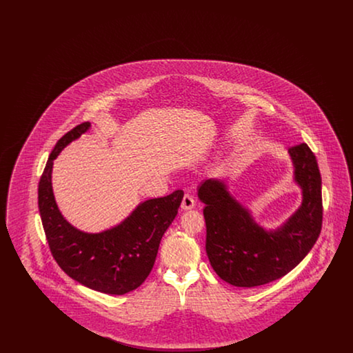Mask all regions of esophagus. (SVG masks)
<instances>
[{
	"label": "esophagus",
	"instance_id": "esophagus-1",
	"mask_svg": "<svg viewBox=\"0 0 353 353\" xmlns=\"http://www.w3.org/2000/svg\"><path fill=\"white\" fill-rule=\"evenodd\" d=\"M194 205H196V201H194V199L192 197V194L185 193L184 197H183V201H181V208L185 209V210H188V209L194 208Z\"/></svg>",
	"mask_w": 353,
	"mask_h": 353
}]
</instances>
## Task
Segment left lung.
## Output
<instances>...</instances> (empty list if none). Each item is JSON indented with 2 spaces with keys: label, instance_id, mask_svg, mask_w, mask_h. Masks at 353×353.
Returning a JSON list of instances; mask_svg holds the SVG:
<instances>
[{
  "label": "left lung",
  "instance_id": "left-lung-1",
  "mask_svg": "<svg viewBox=\"0 0 353 353\" xmlns=\"http://www.w3.org/2000/svg\"><path fill=\"white\" fill-rule=\"evenodd\" d=\"M295 181L302 186L299 210L274 232L252 221L223 183L205 180L199 199L205 203L206 254L221 279L236 287H256L276 281L310 252L323 223L321 176L314 152L305 143L288 148Z\"/></svg>",
  "mask_w": 353,
  "mask_h": 353
}]
</instances>
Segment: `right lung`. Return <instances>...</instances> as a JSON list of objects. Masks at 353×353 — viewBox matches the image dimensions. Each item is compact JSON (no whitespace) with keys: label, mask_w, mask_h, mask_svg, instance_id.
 Here are the masks:
<instances>
[{"label":"right lung","mask_w":353,"mask_h":353,"mask_svg":"<svg viewBox=\"0 0 353 353\" xmlns=\"http://www.w3.org/2000/svg\"><path fill=\"white\" fill-rule=\"evenodd\" d=\"M90 128L84 121L55 144L38 185V208L51 254L81 285L103 294L124 295L147 279L160 241L177 216L184 192L140 203L117 228L98 234L77 230L62 217L51 188L52 161L68 143Z\"/></svg>","instance_id":"add662e5"}]
</instances>
